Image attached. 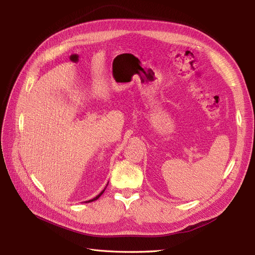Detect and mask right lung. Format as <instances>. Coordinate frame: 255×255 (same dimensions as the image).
Returning a JSON list of instances; mask_svg holds the SVG:
<instances>
[{
    "instance_id": "add662e5",
    "label": "right lung",
    "mask_w": 255,
    "mask_h": 255,
    "mask_svg": "<svg viewBox=\"0 0 255 255\" xmlns=\"http://www.w3.org/2000/svg\"><path fill=\"white\" fill-rule=\"evenodd\" d=\"M107 185H109V184H107ZM105 188H106V187H105ZM105 188H104V189H103V190H102L101 192H100V194H99V195H98L97 197H95L94 199H91V200H88V201H85V203H89V202H92V201H95V200H98V199H99L100 197H101V195L103 194V192L105 191Z\"/></svg>"
}]
</instances>
